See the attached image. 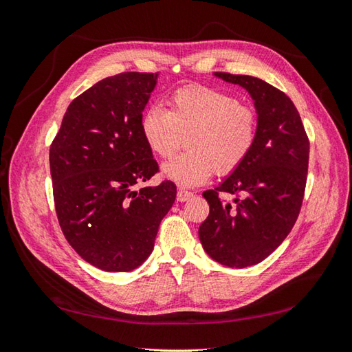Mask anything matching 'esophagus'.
I'll return each instance as SVG.
<instances>
[{
    "label": "esophagus",
    "instance_id": "esophagus-1",
    "mask_svg": "<svg viewBox=\"0 0 352 352\" xmlns=\"http://www.w3.org/2000/svg\"><path fill=\"white\" fill-rule=\"evenodd\" d=\"M192 195H193L192 192H188V190H184V189H178V192H177V201H178V203H184V201H188Z\"/></svg>",
    "mask_w": 352,
    "mask_h": 352
}]
</instances>
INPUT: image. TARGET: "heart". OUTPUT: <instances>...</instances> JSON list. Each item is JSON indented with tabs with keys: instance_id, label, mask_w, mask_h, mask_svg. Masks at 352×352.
<instances>
[{
	"instance_id": "b5f03b06",
	"label": "heart",
	"mask_w": 352,
	"mask_h": 352,
	"mask_svg": "<svg viewBox=\"0 0 352 352\" xmlns=\"http://www.w3.org/2000/svg\"><path fill=\"white\" fill-rule=\"evenodd\" d=\"M168 110L149 107L140 119V133L151 153L169 159L182 148L189 151L164 163L162 172L182 186L206 183L213 172L236 170L256 144L258 116L254 107L212 87L190 86L177 91Z\"/></svg>"
}]
</instances>
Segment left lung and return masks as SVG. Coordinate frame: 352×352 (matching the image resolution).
<instances>
[{
    "label": "left lung",
    "mask_w": 352,
    "mask_h": 352,
    "mask_svg": "<svg viewBox=\"0 0 352 352\" xmlns=\"http://www.w3.org/2000/svg\"><path fill=\"white\" fill-rule=\"evenodd\" d=\"M251 95L257 139L236 170L203 197L210 213L199 227L204 251L228 267L257 265L278 248L301 210L309 169V138L289 96L251 76L214 72ZM219 192L235 195L231 204Z\"/></svg>",
    "instance_id": "obj_1"
}]
</instances>
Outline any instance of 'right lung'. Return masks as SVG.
Wrapping results in <instances>:
<instances>
[{
    "label": "right lung",
    "instance_id": "1",
    "mask_svg": "<svg viewBox=\"0 0 352 352\" xmlns=\"http://www.w3.org/2000/svg\"><path fill=\"white\" fill-rule=\"evenodd\" d=\"M159 74L122 72L74 100L50 148L58 223L76 252L107 272H129L153 252L177 197L172 182L134 189L159 164L140 133Z\"/></svg>",
    "mask_w": 352,
    "mask_h": 352
}]
</instances>
